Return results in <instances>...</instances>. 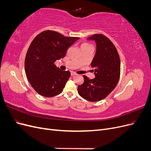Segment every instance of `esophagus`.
<instances>
[{"label": "esophagus", "instance_id": "1", "mask_svg": "<svg viewBox=\"0 0 151 151\" xmlns=\"http://www.w3.org/2000/svg\"><path fill=\"white\" fill-rule=\"evenodd\" d=\"M76 75H77V74H76L75 72H71V76H76Z\"/></svg>", "mask_w": 151, "mask_h": 151}]
</instances>
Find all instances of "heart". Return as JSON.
Returning <instances> with one entry per match:
<instances>
[{"label": "heart", "instance_id": "heart-1", "mask_svg": "<svg viewBox=\"0 0 151 151\" xmlns=\"http://www.w3.org/2000/svg\"><path fill=\"white\" fill-rule=\"evenodd\" d=\"M82 46H89V45H88V44H86V43H84V44H83V45H82Z\"/></svg>", "mask_w": 151, "mask_h": 151}]
</instances>
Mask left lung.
<instances>
[{"label":"left lung","mask_w":151,"mask_h":151,"mask_svg":"<svg viewBox=\"0 0 151 151\" xmlns=\"http://www.w3.org/2000/svg\"><path fill=\"white\" fill-rule=\"evenodd\" d=\"M87 40L94 41L96 50L91 68L95 75L93 79L83 76L84 83L77 88L81 97L89 101H99L115 88L120 75L119 55L113 43L103 35L96 34Z\"/></svg>","instance_id":"left-lung-1"}]
</instances>
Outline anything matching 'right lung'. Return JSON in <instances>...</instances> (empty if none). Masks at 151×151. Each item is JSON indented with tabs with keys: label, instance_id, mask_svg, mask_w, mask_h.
<instances>
[{
	"label": "right lung",
	"instance_id": "obj_1",
	"mask_svg": "<svg viewBox=\"0 0 151 151\" xmlns=\"http://www.w3.org/2000/svg\"><path fill=\"white\" fill-rule=\"evenodd\" d=\"M79 39L47 30L33 40L26 53L24 68L28 81L39 94L50 98L62 92L70 72L61 70L54 62L64 57L67 49Z\"/></svg>",
	"mask_w": 151,
	"mask_h": 151
}]
</instances>
